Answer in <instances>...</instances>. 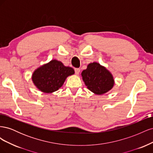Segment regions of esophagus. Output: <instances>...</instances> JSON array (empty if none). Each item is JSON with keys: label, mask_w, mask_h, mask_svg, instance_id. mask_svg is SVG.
Masks as SVG:
<instances>
[{"label": "esophagus", "mask_w": 153, "mask_h": 153, "mask_svg": "<svg viewBox=\"0 0 153 153\" xmlns=\"http://www.w3.org/2000/svg\"><path fill=\"white\" fill-rule=\"evenodd\" d=\"M75 72L76 75H79V73L80 72V69L79 68H75Z\"/></svg>", "instance_id": "obj_1"}]
</instances>
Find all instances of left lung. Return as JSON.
<instances>
[{
    "instance_id": "left-lung-1",
    "label": "left lung",
    "mask_w": 153,
    "mask_h": 153,
    "mask_svg": "<svg viewBox=\"0 0 153 153\" xmlns=\"http://www.w3.org/2000/svg\"><path fill=\"white\" fill-rule=\"evenodd\" d=\"M82 76L88 89L96 94L106 93L114 84L112 74L97 62L89 64L82 71Z\"/></svg>"
}]
</instances>
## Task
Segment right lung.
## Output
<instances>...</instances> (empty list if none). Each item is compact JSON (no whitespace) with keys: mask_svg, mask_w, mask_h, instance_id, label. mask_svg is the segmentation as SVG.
I'll return each instance as SVG.
<instances>
[{"mask_svg":"<svg viewBox=\"0 0 153 153\" xmlns=\"http://www.w3.org/2000/svg\"><path fill=\"white\" fill-rule=\"evenodd\" d=\"M74 73L72 68L64 66L61 61L52 60L35 70L32 79L41 91L52 93L61 88L66 78Z\"/></svg>","mask_w":153,"mask_h":153,"instance_id":"right-lung-1","label":"right lung"}]
</instances>
